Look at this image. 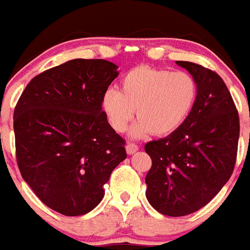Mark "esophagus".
Wrapping results in <instances>:
<instances>
[{"label":"esophagus","mask_w":250,"mask_h":250,"mask_svg":"<svg viewBox=\"0 0 250 250\" xmlns=\"http://www.w3.org/2000/svg\"><path fill=\"white\" fill-rule=\"evenodd\" d=\"M138 147L137 145H134V143H127L126 145V152L129 153V155H133V153H135L138 151Z\"/></svg>","instance_id":"1"}]
</instances>
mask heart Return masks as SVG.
Wrapping results in <instances>:
<instances>
[{
  "label": "heart",
  "instance_id": "1",
  "mask_svg": "<svg viewBox=\"0 0 250 250\" xmlns=\"http://www.w3.org/2000/svg\"><path fill=\"white\" fill-rule=\"evenodd\" d=\"M196 97V81L187 72L141 65L124 75L120 91L108 89L103 94L102 108L117 133L126 130L137 113L131 137L169 135L187 120Z\"/></svg>",
  "mask_w": 250,
  "mask_h": 250
}]
</instances>
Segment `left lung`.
<instances>
[{
    "label": "left lung",
    "mask_w": 250,
    "mask_h": 250,
    "mask_svg": "<svg viewBox=\"0 0 250 250\" xmlns=\"http://www.w3.org/2000/svg\"><path fill=\"white\" fill-rule=\"evenodd\" d=\"M197 85L192 111L178 130L145 146L152 160L147 200L159 213L182 217L199 210L226 185L236 163L239 113L215 72L177 61Z\"/></svg>",
    "instance_id": "1"
}]
</instances>
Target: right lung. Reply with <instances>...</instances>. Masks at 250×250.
<instances>
[{
    "label": "right lung",
    "mask_w": 250,
    "mask_h": 250,
    "mask_svg": "<svg viewBox=\"0 0 250 250\" xmlns=\"http://www.w3.org/2000/svg\"><path fill=\"white\" fill-rule=\"evenodd\" d=\"M119 76L104 59H73L40 73L14 111L17 163L46 207L75 217L93 210L103 186L126 159L102 97Z\"/></svg>",
    "instance_id": "obj_1"
}]
</instances>
